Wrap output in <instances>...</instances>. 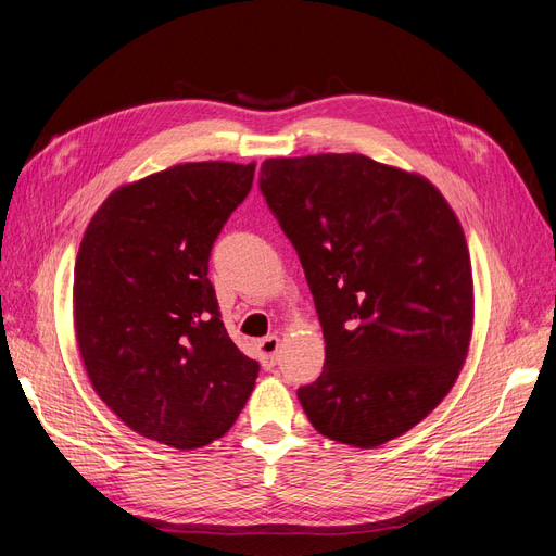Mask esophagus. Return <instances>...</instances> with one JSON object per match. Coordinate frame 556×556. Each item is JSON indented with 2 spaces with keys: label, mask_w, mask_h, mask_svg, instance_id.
Here are the masks:
<instances>
[{
  "label": "esophagus",
  "mask_w": 556,
  "mask_h": 556,
  "mask_svg": "<svg viewBox=\"0 0 556 556\" xmlns=\"http://www.w3.org/2000/svg\"><path fill=\"white\" fill-rule=\"evenodd\" d=\"M278 350H280V339L278 336H266L257 343V352H260V362L264 368H271L278 362Z\"/></svg>",
  "instance_id": "1"
}]
</instances>
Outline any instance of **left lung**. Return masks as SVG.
Here are the masks:
<instances>
[{"mask_svg":"<svg viewBox=\"0 0 556 556\" xmlns=\"http://www.w3.org/2000/svg\"><path fill=\"white\" fill-rule=\"evenodd\" d=\"M260 188L323 325L325 371L296 392L311 425L364 450L410 431L457 382L473 333L459 217L425 176L357 153L271 157Z\"/></svg>","mask_w":556,"mask_h":556,"instance_id":"8db88e82","label":"left lung"}]
</instances>
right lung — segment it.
<instances>
[{"label":"right lung","mask_w":556,"mask_h":556,"mask_svg":"<svg viewBox=\"0 0 556 556\" xmlns=\"http://www.w3.org/2000/svg\"><path fill=\"white\" fill-rule=\"evenodd\" d=\"M255 162H185L97 208L74 266V331L92 390L146 439L194 450L225 435L260 364L233 345L208 257Z\"/></svg>","instance_id":"obj_1"}]
</instances>
